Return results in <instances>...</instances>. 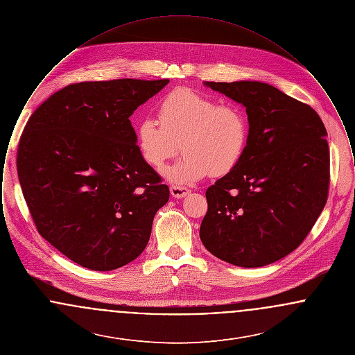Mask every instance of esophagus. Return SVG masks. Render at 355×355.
<instances>
[{"mask_svg":"<svg viewBox=\"0 0 355 355\" xmlns=\"http://www.w3.org/2000/svg\"><path fill=\"white\" fill-rule=\"evenodd\" d=\"M189 193H190V190H189L187 187H184V186H170V194H171L174 198H178V200L185 198Z\"/></svg>","mask_w":355,"mask_h":355,"instance_id":"1","label":"esophagus"}]
</instances>
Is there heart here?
<instances>
[{
  "label": "heart",
  "instance_id": "heart-1",
  "mask_svg": "<svg viewBox=\"0 0 355 355\" xmlns=\"http://www.w3.org/2000/svg\"><path fill=\"white\" fill-rule=\"evenodd\" d=\"M158 122L142 119L135 126V145L142 161L158 169L178 150L180 159L162 170L173 184H193L209 173L223 175L236 168L249 139L245 112L189 87H177L158 105Z\"/></svg>",
  "mask_w": 355,
  "mask_h": 355
}]
</instances>
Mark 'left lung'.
I'll use <instances>...</instances> for the list:
<instances>
[{"label": "left lung", "mask_w": 355, "mask_h": 355, "mask_svg": "<svg viewBox=\"0 0 355 355\" xmlns=\"http://www.w3.org/2000/svg\"><path fill=\"white\" fill-rule=\"evenodd\" d=\"M203 84L246 109L249 139L234 169L206 190L203 246L261 268L295 250L327 201L330 153L317 112L265 83Z\"/></svg>", "instance_id": "obj_1"}]
</instances>
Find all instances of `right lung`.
Segmentation results:
<instances>
[{"label": "right lung", "instance_id": "1", "mask_svg": "<svg viewBox=\"0 0 355 355\" xmlns=\"http://www.w3.org/2000/svg\"><path fill=\"white\" fill-rule=\"evenodd\" d=\"M169 80L69 85L41 103L18 144L17 173L38 233L86 269L114 270L149 242L169 187L137 150L129 117Z\"/></svg>", "mask_w": 355, "mask_h": 355}]
</instances>
